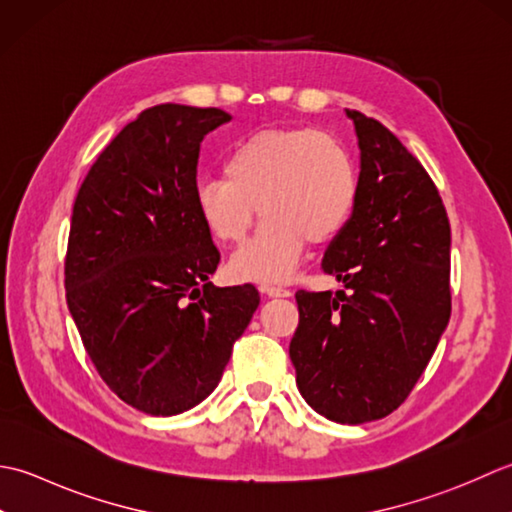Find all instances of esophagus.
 Wrapping results in <instances>:
<instances>
[{"label": "esophagus", "mask_w": 512, "mask_h": 512, "mask_svg": "<svg viewBox=\"0 0 512 512\" xmlns=\"http://www.w3.org/2000/svg\"><path fill=\"white\" fill-rule=\"evenodd\" d=\"M260 291L267 294L269 298H289L291 291L285 287H276V285H260Z\"/></svg>", "instance_id": "obj_1"}]
</instances>
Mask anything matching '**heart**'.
I'll return each mask as SVG.
<instances>
[{"mask_svg": "<svg viewBox=\"0 0 512 512\" xmlns=\"http://www.w3.org/2000/svg\"><path fill=\"white\" fill-rule=\"evenodd\" d=\"M358 203L351 154L329 134L311 128H265L238 141L225 176L194 187L198 218L216 241L241 243L258 214L256 236L229 260L238 280H287L307 241H333Z\"/></svg>", "mask_w": 512, "mask_h": 512, "instance_id": "obj_1", "label": "heart"}]
</instances>
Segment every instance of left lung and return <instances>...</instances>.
Returning <instances> with one entry per match:
<instances>
[{"mask_svg": "<svg viewBox=\"0 0 512 512\" xmlns=\"http://www.w3.org/2000/svg\"><path fill=\"white\" fill-rule=\"evenodd\" d=\"M360 148L358 203L322 271L344 289L298 291L289 344L311 409L340 424L406 400L451 318V225L431 176L380 121L347 110Z\"/></svg>", "mask_w": 512, "mask_h": 512, "instance_id": "1", "label": "left lung"}]
</instances>
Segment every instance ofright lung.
Segmentation results:
<instances>
[{
	"mask_svg": "<svg viewBox=\"0 0 512 512\" xmlns=\"http://www.w3.org/2000/svg\"><path fill=\"white\" fill-rule=\"evenodd\" d=\"M229 114L161 103L110 141L72 207L66 300L103 382L179 415L221 382L260 296L214 287L221 254L194 205L201 141Z\"/></svg>",
	"mask_w": 512,
	"mask_h": 512,
	"instance_id": "add662e5",
	"label": "right lung"
}]
</instances>
